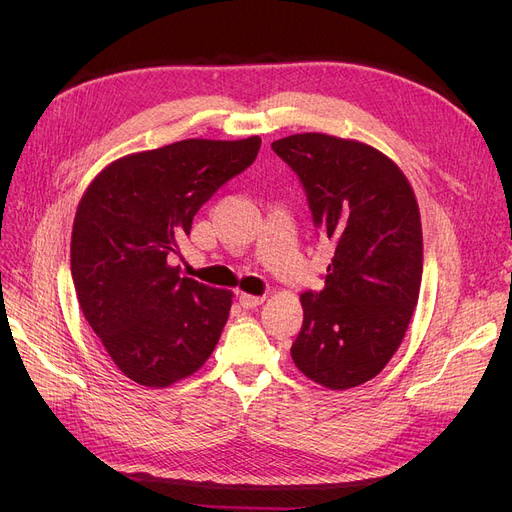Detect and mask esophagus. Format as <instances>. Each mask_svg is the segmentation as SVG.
Segmentation results:
<instances>
[{
	"instance_id": "34e87169",
	"label": "esophagus",
	"mask_w": 512,
	"mask_h": 512,
	"mask_svg": "<svg viewBox=\"0 0 512 512\" xmlns=\"http://www.w3.org/2000/svg\"><path fill=\"white\" fill-rule=\"evenodd\" d=\"M265 297H253V294H240L238 297V303L242 309H255L259 305H263Z\"/></svg>"
}]
</instances>
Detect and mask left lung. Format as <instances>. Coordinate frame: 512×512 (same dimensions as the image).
<instances>
[{
    "label": "left lung",
    "instance_id": "left-lung-1",
    "mask_svg": "<svg viewBox=\"0 0 512 512\" xmlns=\"http://www.w3.org/2000/svg\"><path fill=\"white\" fill-rule=\"evenodd\" d=\"M299 176L313 224L334 240L326 288L301 294L290 355L330 390L369 382L396 353L419 299L423 234L413 188L378 149L305 132L272 143Z\"/></svg>",
    "mask_w": 512,
    "mask_h": 512
}]
</instances>
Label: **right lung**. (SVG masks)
<instances>
[{
	"label": "right lung",
	"mask_w": 512,
	"mask_h": 512,
	"mask_svg": "<svg viewBox=\"0 0 512 512\" xmlns=\"http://www.w3.org/2000/svg\"><path fill=\"white\" fill-rule=\"evenodd\" d=\"M259 137L188 139L107 166L76 209L70 267L76 299L116 367L166 388L195 373L228 321L232 292L170 265L195 213L257 157Z\"/></svg>",
	"instance_id": "right-lung-1"
}]
</instances>
